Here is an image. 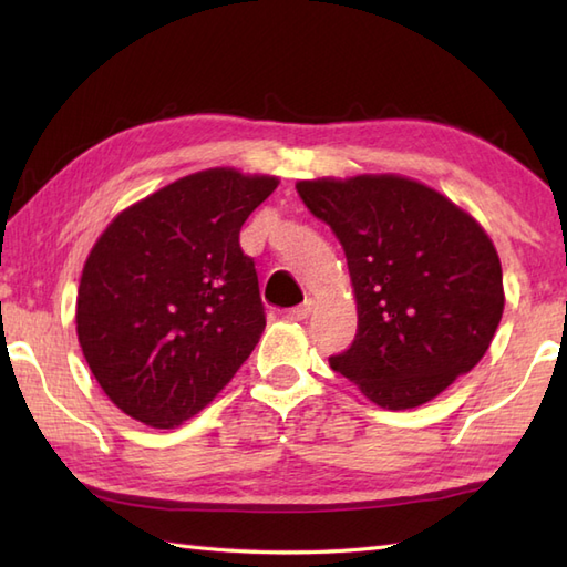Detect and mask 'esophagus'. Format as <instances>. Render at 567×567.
<instances>
[{
  "label": "esophagus",
  "instance_id": "1",
  "mask_svg": "<svg viewBox=\"0 0 567 567\" xmlns=\"http://www.w3.org/2000/svg\"><path fill=\"white\" fill-rule=\"evenodd\" d=\"M311 311H315V302H311V299H307L305 305L290 309V315H287V317H290L292 321H305V319L311 317Z\"/></svg>",
  "mask_w": 567,
  "mask_h": 567
}]
</instances>
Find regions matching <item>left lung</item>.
I'll use <instances>...</instances> for the list:
<instances>
[{"label": "left lung", "instance_id": "1", "mask_svg": "<svg viewBox=\"0 0 567 567\" xmlns=\"http://www.w3.org/2000/svg\"><path fill=\"white\" fill-rule=\"evenodd\" d=\"M341 240L358 305L353 346L329 358L382 409H414L473 370L504 311L502 262L473 216L402 175L299 179Z\"/></svg>", "mask_w": 567, "mask_h": 567}]
</instances>
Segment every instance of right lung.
I'll return each mask as SVG.
<instances>
[{
	"label": "right lung",
	"mask_w": 567,
	"mask_h": 567,
	"mask_svg": "<svg viewBox=\"0 0 567 567\" xmlns=\"http://www.w3.org/2000/svg\"><path fill=\"white\" fill-rule=\"evenodd\" d=\"M280 179L209 167L131 204L84 260L78 341L131 419L175 429L199 414L260 341L256 262L240 226Z\"/></svg>",
	"instance_id": "1"
}]
</instances>
